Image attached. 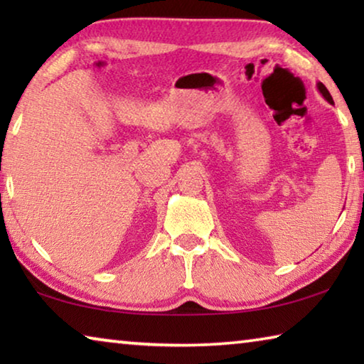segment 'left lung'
Segmentation results:
<instances>
[{"label": "left lung", "mask_w": 364, "mask_h": 364, "mask_svg": "<svg viewBox=\"0 0 364 364\" xmlns=\"http://www.w3.org/2000/svg\"><path fill=\"white\" fill-rule=\"evenodd\" d=\"M318 90L321 91V95L326 97V100H328L331 104H334V101H332V96L329 95V91H328V88H326V86L323 85V83H318Z\"/></svg>", "instance_id": "obj_1"}]
</instances>
